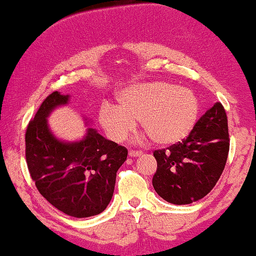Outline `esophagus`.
I'll return each instance as SVG.
<instances>
[{"label":"esophagus","mask_w":256,"mask_h":256,"mask_svg":"<svg viewBox=\"0 0 256 256\" xmlns=\"http://www.w3.org/2000/svg\"><path fill=\"white\" fill-rule=\"evenodd\" d=\"M129 156L135 158V156H142V150H129Z\"/></svg>","instance_id":"34e87169"}]
</instances>
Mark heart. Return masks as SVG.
<instances>
[{"label": "heart", "instance_id": "heart-1", "mask_svg": "<svg viewBox=\"0 0 256 256\" xmlns=\"http://www.w3.org/2000/svg\"><path fill=\"white\" fill-rule=\"evenodd\" d=\"M116 100V108L103 104L98 114L100 126L115 141L124 140L138 121L153 144L172 146L190 135L200 114L194 91L166 82L130 85Z\"/></svg>", "mask_w": 256, "mask_h": 256}]
</instances>
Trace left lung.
<instances>
[{"instance_id": "obj_1", "label": "left lung", "mask_w": 256, "mask_h": 256, "mask_svg": "<svg viewBox=\"0 0 256 256\" xmlns=\"http://www.w3.org/2000/svg\"><path fill=\"white\" fill-rule=\"evenodd\" d=\"M228 118L216 102L196 122L188 138L166 150H154V190L166 202L190 204L212 190L224 170L229 153Z\"/></svg>"}]
</instances>
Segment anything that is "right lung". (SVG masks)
<instances>
[{"label":"right lung","instance_id":"1","mask_svg":"<svg viewBox=\"0 0 256 256\" xmlns=\"http://www.w3.org/2000/svg\"><path fill=\"white\" fill-rule=\"evenodd\" d=\"M68 100V94L54 91L41 103L27 126L24 154L40 194L66 215L84 218L108 206L116 172L127 160L128 150L91 128L78 142H62L53 136L46 118Z\"/></svg>","mask_w":256,"mask_h":256}]
</instances>
